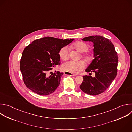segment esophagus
<instances>
[{
  "instance_id": "esophagus-1",
  "label": "esophagus",
  "mask_w": 132,
  "mask_h": 132,
  "mask_svg": "<svg viewBox=\"0 0 132 132\" xmlns=\"http://www.w3.org/2000/svg\"><path fill=\"white\" fill-rule=\"evenodd\" d=\"M64 74L67 75H69V76H73L75 75L74 74H73L72 73H69V72H65Z\"/></svg>"
}]
</instances>
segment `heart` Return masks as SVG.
I'll list each match as a JSON object with an SVG mask.
<instances>
[{"mask_svg":"<svg viewBox=\"0 0 132 132\" xmlns=\"http://www.w3.org/2000/svg\"><path fill=\"white\" fill-rule=\"evenodd\" d=\"M74 47L81 52H84L87 51L89 46L83 42H77L73 45ZM69 48L67 46L63 47L59 51V55L61 59L63 60H67L69 57ZM84 57L86 59H90L91 56L90 55H85ZM85 68V63L83 61L71 60L64 63L62 65V69L64 71L73 74H76L80 72Z\"/></svg>","mask_w":132,"mask_h":132,"instance_id":"heart-1","label":"heart"}]
</instances>
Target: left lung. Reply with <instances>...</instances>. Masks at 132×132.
Listing matches in <instances>:
<instances>
[{"mask_svg":"<svg viewBox=\"0 0 132 132\" xmlns=\"http://www.w3.org/2000/svg\"><path fill=\"white\" fill-rule=\"evenodd\" d=\"M82 40L94 44V59L85 71L95 72V76L92 77L91 73L84 75L80 87L88 95H98L107 90L117 76L118 55L112 43L103 36H90Z\"/></svg>","mask_w":132,"mask_h":132,"instance_id":"obj_1","label":"left lung"}]
</instances>
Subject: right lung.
Returning a JSON list of instances; mask_svg holds the SVG:
<instances>
[{
  "label": "right lung",
  "mask_w": 132,
  "mask_h": 132,
  "mask_svg": "<svg viewBox=\"0 0 132 132\" xmlns=\"http://www.w3.org/2000/svg\"><path fill=\"white\" fill-rule=\"evenodd\" d=\"M73 40L45 37L35 40L26 46L22 52L20 66L26 86L40 95L54 92L63 73L51 72L50 76L48 73L56 65L60 64V49Z\"/></svg>",
  "instance_id": "add662e5"
}]
</instances>
